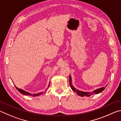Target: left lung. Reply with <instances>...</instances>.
Listing matches in <instances>:
<instances>
[{"mask_svg": "<svg viewBox=\"0 0 121 121\" xmlns=\"http://www.w3.org/2000/svg\"><path fill=\"white\" fill-rule=\"evenodd\" d=\"M69 85H70L71 88L72 89L73 91H74L75 92L77 93V94L79 95L81 97H83V96H86V97H90L91 95H93L94 94H98L99 93H100L103 91L105 89V88L106 87V86H104V87H102L100 88H99L98 89L95 90L93 91L92 92H84V91H80L79 90L76 89L74 86L72 85V78L71 74L69 75Z\"/></svg>", "mask_w": 121, "mask_h": 121, "instance_id": "left-lung-1", "label": "left lung"}]
</instances>
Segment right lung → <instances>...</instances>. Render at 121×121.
Here are the masks:
<instances>
[{"label": "right lung", "instance_id": "obj_1", "mask_svg": "<svg viewBox=\"0 0 121 121\" xmlns=\"http://www.w3.org/2000/svg\"><path fill=\"white\" fill-rule=\"evenodd\" d=\"M49 85H50V83H49V84H48V88L49 87ZM15 86V88H16V89L18 91L21 93V94L24 95H25V96H32V97L39 96H40V95H41L43 94V92H40L39 93H36V94H31V93H30L29 92H27V91H25L24 90L22 89L18 88L17 87H16ZM48 88L46 90V91L48 89Z\"/></svg>", "mask_w": 121, "mask_h": 121}]
</instances>
